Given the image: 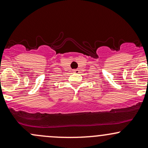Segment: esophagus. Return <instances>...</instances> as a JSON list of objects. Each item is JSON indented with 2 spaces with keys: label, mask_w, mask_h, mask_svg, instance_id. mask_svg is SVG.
I'll return each instance as SVG.
<instances>
[{
  "label": "esophagus",
  "mask_w": 148,
  "mask_h": 148,
  "mask_svg": "<svg viewBox=\"0 0 148 148\" xmlns=\"http://www.w3.org/2000/svg\"><path fill=\"white\" fill-rule=\"evenodd\" d=\"M73 71H74L75 73H79V71H79L78 69H76V70H74Z\"/></svg>",
  "instance_id": "34e87169"
}]
</instances>
